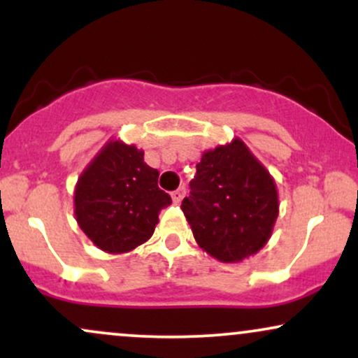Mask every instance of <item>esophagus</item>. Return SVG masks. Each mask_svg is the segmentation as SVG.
Instances as JSON below:
<instances>
[{
    "mask_svg": "<svg viewBox=\"0 0 358 358\" xmlns=\"http://www.w3.org/2000/svg\"><path fill=\"white\" fill-rule=\"evenodd\" d=\"M185 195H187V190H185V187H180L178 190H175L173 193H171V196H173V202H175V203L182 202Z\"/></svg>",
    "mask_w": 358,
    "mask_h": 358,
    "instance_id": "1",
    "label": "esophagus"
}]
</instances>
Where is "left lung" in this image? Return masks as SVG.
<instances>
[{
    "label": "left lung",
    "instance_id": "8db88e82",
    "mask_svg": "<svg viewBox=\"0 0 358 358\" xmlns=\"http://www.w3.org/2000/svg\"><path fill=\"white\" fill-rule=\"evenodd\" d=\"M182 210L199 248L242 262L268 244L279 215L276 182L241 138L205 150Z\"/></svg>",
    "mask_w": 358,
    "mask_h": 358
}]
</instances>
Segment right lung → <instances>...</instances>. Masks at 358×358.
Instances as JSON below:
<instances>
[{
  "label": "right lung",
  "mask_w": 358,
  "mask_h": 358,
  "mask_svg": "<svg viewBox=\"0 0 358 358\" xmlns=\"http://www.w3.org/2000/svg\"><path fill=\"white\" fill-rule=\"evenodd\" d=\"M158 175L145 151L121 139L110 138L97 151L73 190V215L96 248L126 254L153 236L159 210L171 203Z\"/></svg>",
  "instance_id": "1"
}]
</instances>
